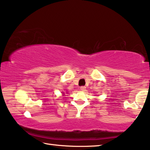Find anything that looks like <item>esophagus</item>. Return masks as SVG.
Wrapping results in <instances>:
<instances>
[{
	"label": "esophagus",
	"instance_id": "34e87169",
	"mask_svg": "<svg viewBox=\"0 0 150 150\" xmlns=\"http://www.w3.org/2000/svg\"><path fill=\"white\" fill-rule=\"evenodd\" d=\"M80 88H81V91H85V89H86V87H85V86H81V87H80Z\"/></svg>",
	"mask_w": 150,
	"mask_h": 150
}]
</instances>
